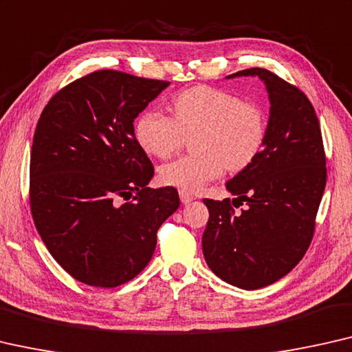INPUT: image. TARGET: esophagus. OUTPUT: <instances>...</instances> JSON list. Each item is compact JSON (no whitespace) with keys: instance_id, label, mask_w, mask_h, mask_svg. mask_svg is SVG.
<instances>
[{"instance_id":"34e87169","label":"esophagus","mask_w":352,"mask_h":352,"mask_svg":"<svg viewBox=\"0 0 352 352\" xmlns=\"http://www.w3.org/2000/svg\"><path fill=\"white\" fill-rule=\"evenodd\" d=\"M180 201L183 204H190L191 201H194V196L190 192H185V191H180Z\"/></svg>"}]
</instances>
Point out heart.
Instances as JSON below:
<instances>
[{"instance_id":"1","label":"heart","mask_w":352,"mask_h":352,"mask_svg":"<svg viewBox=\"0 0 352 352\" xmlns=\"http://www.w3.org/2000/svg\"><path fill=\"white\" fill-rule=\"evenodd\" d=\"M192 155L167 162L161 182L185 192H197L223 175L258 160L264 148L267 120L259 106L212 87H194L172 99V117L146 110L135 123V139L145 153L169 158L191 138Z\"/></svg>"}]
</instances>
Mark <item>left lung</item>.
<instances>
[{
	"label": "left lung",
	"mask_w": 352,
	"mask_h": 352,
	"mask_svg": "<svg viewBox=\"0 0 352 352\" xmlns=\"http://www.w3.org/2000/svg\"><path fill=\"white\" fill-rule=\"evenodd\" d=\"M259 77L270 112L264 148L253 164L226 183L229 199H204L210 213L202 235L207 265L242 289L275 283L298 264L313 239L326 188V155L311 102L274 72L251 67L230 74ZM239 201V204H235Z\"/></svg>",
	"instance_id": "1"
}]
</instances>
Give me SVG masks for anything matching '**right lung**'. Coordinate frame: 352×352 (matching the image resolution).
Returning a JSON list of instances; mask_svg holds the SVG:
<instances>
[{
	"label": "right lung",
	"instance_id": "add662e5",
	"mask_svg": "<svg viewBox=\"0 0 352 352\" xmlns=\"http://www.w3.org/2000/svg\"><path fill=\"white\" fill-rule=\"evenodd\" d=\"M167 87L96 71L60 90L41 113L31 213L55 261L88 286L115 287L140 274L160 226L180 206L175 188H146L155 170L133 124Z\"/></svg>",
	"mask_w": 352,
	"mask_h": 352
}]
</instances>
